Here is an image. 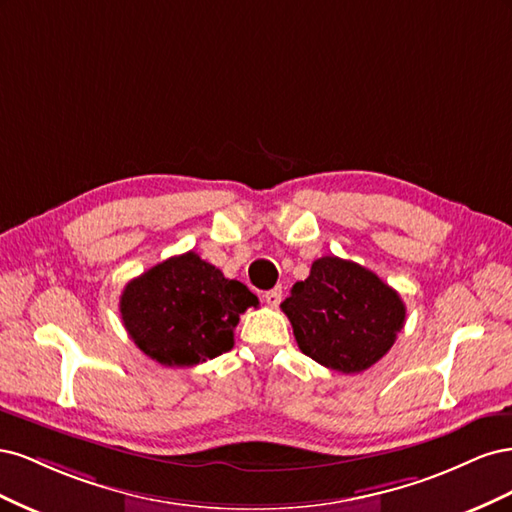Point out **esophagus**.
I'll return each mask as SVG.
<instances>
[{"label":"esophagus","mask_w":512,"mask_h":512,"mask_svg":"<svg viewBox=\"0 0 512 512\" xmlns=\"http://www.w3.org/2000/svg\"><path fill=\"white\" fill-rule=\"evenodd\" d=\"M262 299L267 301V305H271V307H277V305L282 303V286H275V288L267 290L265 294H262Z\"/></svg>","instance_id":"34e87169"}]
</instances>
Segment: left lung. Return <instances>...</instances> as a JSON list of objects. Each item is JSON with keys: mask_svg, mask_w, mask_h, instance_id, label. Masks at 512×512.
<instances>
[{"mask_svg": "<svg viewBox=\"0 0 512 512\" xmlns=\"http://www.w3.org/2000/svg\"><path fill=\"white\" fill-rule=\"evenodd\" d=\"M282 312L303 354L342 374L378 363L404 329L406 305L397 290L352 260L322 256L297 282Z\"/></svg>", "mask_w": 512, "mask_h": 512, "instance_id": "left-lung-1", "label": "left lung"}]
</instances>
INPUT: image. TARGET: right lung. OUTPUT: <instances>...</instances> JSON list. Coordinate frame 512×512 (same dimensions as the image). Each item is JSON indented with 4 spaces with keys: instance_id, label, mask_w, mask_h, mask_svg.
I'll return each mask as SVG.
<instances>
[{
    "instance_id": "add662e5",
    "label": "right lung",
    "mask_w": 512,
    "mask_h": 512,
    "mask_svg": "<svg viewBox=\"0 0 512 512\" xmlns=\"http://www.w3.org/2000/svg\"><path fill=\"white\" fill-rule=\"evenodd\" d=\"M247 307H258L256 294L194 252L134 277L119 299L132 342L166 367H192L228 352Z\"/></svg>"
}]
</instances>
